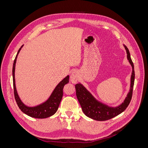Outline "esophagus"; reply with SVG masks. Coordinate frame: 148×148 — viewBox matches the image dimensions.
I'll list each match as a JSON object with an SVG mask.
<instances>
[{
    "label": "esophagus",
    "instance_id": "obj_1",
    "mask_svg": "<svg viewBox=\"0 0 148 148\" xmlns=\"http://www.w3.org/2000/svg\"><path fill=\"white\" fill-rule=\"evenodd\" d=\"M78 79H79V75L77 71L76 70L73 71L70 75V82L72 83H76L78 82Z\"/></svg>",
    "mask_w": 148,
    "mask_h": 148
}]
</instances>
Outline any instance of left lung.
<instances>
[{
	"instance_id": "left-lung-1",
	"label": "left lung",
	"mask_w": 148,
	"mask_h": 148,
	"mask_svg": "<svg viewBox=\"0 0 148 148\" xmlns=\"http://www.w3.org/2000/svg\"><path fill=\"white\" fill-rule=\"evenodd\" d=\"M123 46L127 52V59L132 66V73L130 91L122 104L117 107H109L98 101L81 83H78L75 85L76 94L78 102L84 114L89 118L97 121H105L112 119L123 112L131 101L135 82V70L128 49L126 46Z\"/></svg>"
}]
</instances>
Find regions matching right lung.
<instances>
[{
    "label": "right lung",
    "instance_id": "1",
    "mask_svg": "<svg viewBox=\"0 0 148 148\" xmlns=\"http://www.w3.org/2000/svg\"><path fill=\"white\" fill-rule=\"evenodd\" d=\"M23 45L22 46L17 52V54L15 57L14 62L13 64L12 69V75H13V89H14V96L16 102V104L18 106L20 109L25 114L28 115L29 117L36 118V119H45L51 117L54 114L58 108L63 96V89L65 85L69 82V76L66 77L62 79V81L57 84V86L53 89V92L51 95L48 99L42 104L34 107H29L26 106L24 103L21 101L20 98L18 95L17 91L15 86V64L18 55L21 50V49Z\"/></svg>",
    "mask_w": 148,
    "mask_h": 148
}]
</instances>
